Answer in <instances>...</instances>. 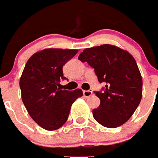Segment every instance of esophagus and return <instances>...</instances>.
I'll use <instances>...</instances> for the list:
<instances>
[{"instance_id": "esophagus-1", "label": "esophagus", "mask_w": 158, "mask_h": 158, "mask_svg": "<svg viewBox=\"0 0 158 158\" xmlns=\"http://www.w3.org/2000/svg\"><path fill=\"white\" fill-rule=\"evenodd\" d=\"M93 94V92L91 90H83V95L85 97H89Z\"/></svg>"}]
</instances>
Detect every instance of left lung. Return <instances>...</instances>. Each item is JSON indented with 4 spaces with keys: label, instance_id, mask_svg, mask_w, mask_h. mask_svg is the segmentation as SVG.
I'll return each mask as SVG.
<instances>
[{
    "label": "left lung",
    "instance_id": "left-lung-1",
    "mask_svg": "<svg viewBox=\"0 0 158 158\" xmlns=\"http://www.w3.org/2000/svg\"><path fill=\"white\" fill-rule=\"evenodd\" d=\"M78 59L87 62L99 82L105 83L101 91H94L100 99L99 108L93 109L94 119L108 128L124 124L142 98V77L133 56L127 50L105 44L85 49Z\"/></svg>",
    "mask_w": 158,
    "mask_h": 158
}]
</instances>
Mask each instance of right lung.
I'll use <instances>...</instances> for the list:
<instances>
[{
    "label": "right lung",
    "mask_w": 158,
    "mask_h": 158,
    "mask_svg": "<svg viewBox=\"0 0 158 158\" xmlns=\"http://www.w3.org/2000/svg\"><path fill=\"white\" fill-rule=\"evenodd\" d=\"M77 50L45 49L27 60L20 77L22 100L30 117L43 129L55 131L67 122L71 106L83 95L82 90L59 88L65 80L63 66Z\"/></svg>",
    "instance_id": "right-lung-1"
}]
</instances>
